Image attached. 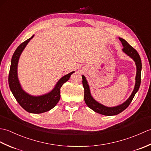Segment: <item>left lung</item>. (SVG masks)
<instances>
[{"mask_svg":"<svg viewBox=\"0 0 151 151\" xmlns=\"http://www.w3.org/2000/svg\"><path fill=\"white\" fill-rule=\"evenodd\" d=\"M119 40L121 41L122 44L123 45V52L126 53L127 55L134 60L136 62V65L137 67V73L136 76V84L134 89L132 92V95L128 99V100L124 102L123 104H122L117 106L109 108L99 104L96 101H95L91 97L90 91H89V85L88 84L87 81L84 75H82V84L83 87L84 88V101L86 104H87L88 106L91 108V110L95 111L97 113H99L102 115H115L120 114L121 112L124 111L130 105V102H132V99L134 96H135L136 92L138 91L141 84V72H142V60H141L140 56L137 50L132 47L131 45L127 43V41H125L123 38H120Z\"/></svg>","mask_w":151,"mask_h":151,"instance_id":"1","label":"left lung"}]
</instances>
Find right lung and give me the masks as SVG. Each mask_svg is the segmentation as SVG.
<instances>
[{
    "instance_id": "obj_1",
    "label": "right lung",
    "mask_w": 151,
    "mask_h": 151,
    "mask_svg": "<svg viewBox=\"0 0 151 151\" xmlns=\"http://www.w3.org/2000/svg\"><path fill=\"white\" fill-rule=\"evenodd\" d=\"M34 37L32 36L22 42L13 54L8 76V83L14 97L21 106L30 113L41 114L53 108L60 99V88L70 78L71 72L65 75L58 82L55 88L49 93L40 97H33L22 90L17 78V64L19 56L27 43Z\"/></svg>"
}]
</instances>
